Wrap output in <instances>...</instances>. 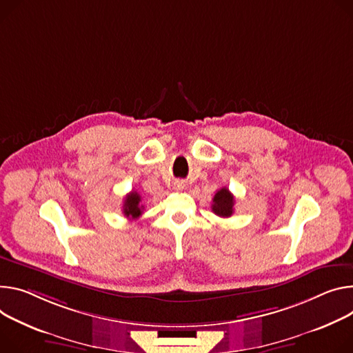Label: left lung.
I'll return each mask as SVG.
<instances>
[{
  "label": "left lung",
  "instance_id": "left-lung-1",
  "mask_svg": "<svg viewBox=\"0 0 353 353\" xmlns=\"http://www.w3.org/2000/svg\"><path fill=\"white\" fill-rule=\"evenodd\" d=\"M235 199L227 187L218 190L212 199V212L221 218H228L234 214Z\"/></svg>",
  "mask_w": 353,
  "mask_h": 353
}]
</instances>
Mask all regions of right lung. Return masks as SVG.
Segmentation results:
<instances>
[{
    "mask_svg": "<svg viewBox=\"0 0 353 353\" xmlns=\"http://www.w3.org/2000/svg\"><path fill=\"white\" fill-rule=\"evenodd\" d=\"M142 197L138 191H131L130 194H126L123 200V215L130 219H138L142 215L143 205H141Z\"/></svg>",
    "mask_w": 353,
    "mask_h": 353,
    "instance_id": "1",
    "label": "right lung"
}]
</instances>
